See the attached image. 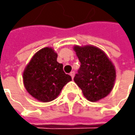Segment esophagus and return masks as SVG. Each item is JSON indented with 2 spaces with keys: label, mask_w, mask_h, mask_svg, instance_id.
Masks as SVG:
<instances>
[{
  "label": "esophagus",
  "mask_w": 135,
  "mask_h": 135,
  "mask_svg": "<svg viewBox=\"0 0 135 135\" xmlns=\"http://www.w3.org/2000/svg\"><path fill=\"white\" fill-rule=\"evenodd\" d=\"M70 75L71 76L72 79H74V75H75V72H74V71H71V72L70 73Z\"/></svg>",
  "instance_id": "34e87169"
}]
</instances>
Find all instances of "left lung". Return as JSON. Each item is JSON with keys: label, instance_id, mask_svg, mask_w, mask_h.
Wrapping results in <instances>:
<instances>
[{"label": "left lung", "instance_id": "8db88e82", "mask_svg": "<svg viewBox=\"0 0 135 135\" xmlns=\"http://www.w3.org/2000/svg\"><path fill=\"white\" fill-rule=\"evenodd\" d=\"M80 68L74 78L89 101L95 102L111 91L116 80V70L111 61L99 48L94 46H75Z\"/></svg>", "mask_w": 135, "mask_h": 135}]
</instances>
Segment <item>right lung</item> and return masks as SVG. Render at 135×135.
Segmentation results:
<instances>
[{"label":"right lung","instance_id":"add662e5","mask_svg":"<svg viewBox=\"0 0 135 135\" xmlns=\"http://www.w3.org/2000/svg\"><path fill=\"white\" fill-rule=\"evenodd\" d=\"M54 49L46 47L32 57L23 72L24 86L29 94L41 102L53 101L63 87L71 81V76L63 70L57 61Z\"/></svg>","mask_w":135,"mask_h":135}]
</instances>
